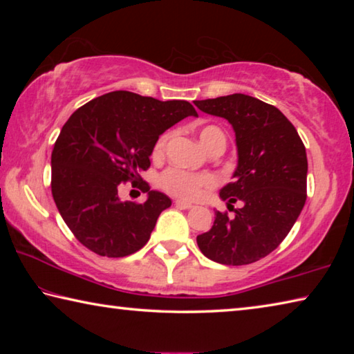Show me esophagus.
Segmentation results:
<instances>
[{
    "mask_svg": "<svg viewBox=\"0 0 354 354\" xmlns=\"http://www.w3.org/2000/svg\"><path fill=\"white\" fill-rule=\"evenodd\" d=\"M176 207H179V209H190L192 207V203H189V201H184V200H176Z\"/></svg>",
    "mask_w": 354,
    "mask_h": 354,
    "instance_id": "34e87169",
    "label": "esophagus"
}]
</instances>
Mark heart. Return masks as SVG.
<instances>
[{"instance_id":"1","label":"heart","mask_w":354,"mask_h":354,"mask_svg":"<svg viewBox=\"0 0 354 354\" xmlns=\"http://www.w3.org/2000/svg\"><path fill=\"white\" fill-rule=\"evenodd\" d=\"M201 145L205 147L207 151H211L212 148L217 145H225V134L223 131L217 127H203L198 133ZM167 142V136H162L158 140L154 147V156L160 158L164 153ZM160 187L169 194L178 196L183 200H195L196 196L203 194V190L211 189L215 185V179L211 175H192L189 171L179 170V169H170L167 170L159 179Z\"/></svg>"}]
</instances>
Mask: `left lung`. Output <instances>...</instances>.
I'll list each match as a JSON object with an SVG mask.
<instances>
[{"label":"left lung","instance_id":"left-lung-1","mask_svg":"<svg viewBox=\"0 0 354 354\" xmlns=\"http://www.w3.org/2000/svg\"><path fill=\"white\" fill-rule=\"evenodd\" d=\"M230 122L237 167L220 198L241 201L234 215L215 211L211 230L196 237L201 253L223 266H245L270 254L289 234L306 203V148L293 124L272 104L243 93L194 101Z\"/></svg>","mask_w":354,"mask_h":354}]
</instances>
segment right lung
<instances>
[{
	"mask_svg": "<svg viewBox=\"0 0 354 354\" xmlns=\"http://www.w3.org/2000/svg\"><path fill=\"white\" fill-rule=\"evenodd\" d=\"M190 115L198 113L184 100L159 101L127 91L101 95L71 113L51 154V192L84 247L124 257L148 242L171 200L140 183V173L149 167L159 136ZM127 180L147 192L145 203L119 200L118 187Z\"/></svg>",
	"mask_w": 354,
	"mask_h": 354,
	"instance_id": "add662e5",
	"label": "right lung"
}]
</instances>
